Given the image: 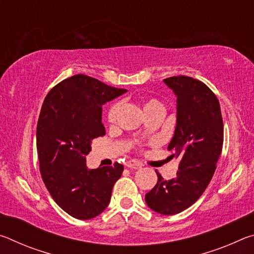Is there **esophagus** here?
<instances>
[{
	"mask_svg": "<svg viewBox=\"0 0 254 254\" xmlns=\"http://www.w3.org/2000/svg\"><path fill=\"white\" fill-rule=\"evenodd\" d=\"M127 168H130V169H140L141 168V165L140 163H137V162H127Z\"/></svg>",
	"mask_w": 254,
	"mask_h": 254,
	"instance_id": "obj_1",
	"label": "esophagus"
}]
</instances>
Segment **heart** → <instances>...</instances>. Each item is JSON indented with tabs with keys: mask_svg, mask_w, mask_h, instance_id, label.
<instances>
[{
	"mask_svg": "<svg viewBox=\"0 0 254 254\" xmlns=\"http://www.w3.org/2000/svg\"><path fill=\"white\" fill-rule=\"evenodd\" d=\"M120 107H121V104L118 102V103H114V104L109 109V112H107V121H109L110 123L115 122V120H117L118 114L120 112ZM158 107H163V105L158 100H154V98H152V100H149L144 103L143 111L148 112V111H151L154 109H158Z\"/></svg>",
	"mask_w": 254,
	"mask_h": 254,
	"instance_id": "obj_1",
	"label": "heart"
}]
</instances>
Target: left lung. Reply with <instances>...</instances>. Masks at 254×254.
I'll return each instance as SVG.
<instances>
[{
    "label": "left lung",
    "instance_id": "obj_1",
    "mask_svg": "<svg viewBox=\"0 0 254 254\" xmlns=\"http://www.w3.org/2000/svg\"><path fill=\"white\" fill-rule=\"evenodd\" d=\"M177 97V121L168 150L179 158L177 177L158 182L145 194L154 212L175 215L191 206L205 191L223 147V120L217 97L201 81L187 76L163 79Z\"/></svg>",
    "mask_w": 254,
    "mask_h": 254
}]
</instances>
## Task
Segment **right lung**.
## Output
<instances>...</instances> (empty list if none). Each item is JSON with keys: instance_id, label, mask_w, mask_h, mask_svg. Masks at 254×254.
Returning a JSON list of instances; mask_svg holds the SVG:
<instances>
[{"instance_id": "1", "label": "right lung", "mask_w": 254, "mask_h": 254, "mask_svg": "<svg viewBox=\"0 0 254 254\" xmlns=\"http://www.w3.org/2000/svg\"><path fill=\"white\" fill-rule=\"evenodd\" d=\"M86 75L60 81L46 96L37 126L40 173L60 207L78 220L96 217L110 204L123 166L88 169L92 141L105 135L102 105L127 93Z\"/></svg>"}]
</instances>
